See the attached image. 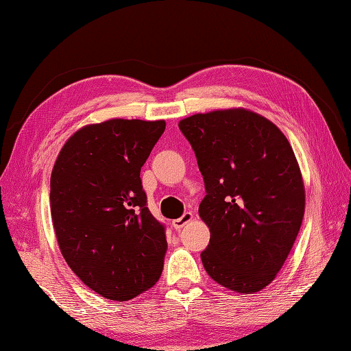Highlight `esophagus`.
<instances>
[{"label": "esophagus", "instance_id": "34e87169", "mask_svg": "<svg viewBox=\"0 0 351 351\" xmlns=\"http://www.w3.org/2000/svg\"><path fill=\"white\" fill-rule=\"evenodd\" d=\"M191 220H193V214L187 211V213H184L180 219H175L173 221H171V226H173L176 230H180L181 228H184Z\"/></svg>", "mask_w": 351, "mask_h": 351}]
</instances>
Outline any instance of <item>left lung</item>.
<instances>
[{
    "label": "left lung",
    "mask_w": 351,
    "mask_h": 351,
    "mask_svg": "<svg viewBox=\"0 0 351 351\" xmlns=\"http://www.w3.org/2000/svg\"><path fill=\"white\" fill-rule=\"evenodd\" d=\"M180 130L206 190L205 270L237 293H256L279 273L302 226L304 185L293 147L273 122L244 108L190 116Z\"/></svg>",
    "instance_id": "1"
}]
</instances>
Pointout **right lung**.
<instances>
[{
    "label": "right lung",
    "instance_id": "right-lung-1",
    "mask_svg": "<svg viewBox=\"0 0 351 351\" xmlns=\"http://www.w3.org/2000/svg\"><path fill=\"white\" fill-rule=\"evenodd\" d=\"M166 122L87 125L66 141L51 173V215L71 270L95 293L126 302L155 285L166 228L147 210L140 170Z\"/></svg>",
    "mask_w": 351,
    "mask_h": 351
}]
</instances>
